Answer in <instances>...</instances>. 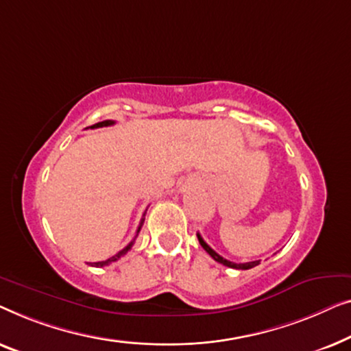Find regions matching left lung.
Segmentation results:
<instances>
[{
    "mask_svg": "<svg viewBox=\"0 0 351 351\" xmlns=\"http://www.w3.org/2000/svg\"><path fill=\"white\" fill-rule=\"evenodd\" d=\"M197 239H199V243L202 245V248H204L206 253H208L211 258H213L216 263H219V264H223V265H226V267H232V269H239V270H248V269H253V267H256V265H259V263L261 261H251V263H243V264H235V263H230V261H227V259H224L223 256H219L218 253H216V251L213 250V248H210L208 245H206V241L202 239V235L200 234H197Z\"/></svg>",
    "mask_w": 351,
    "mask_h": 351,
    "instance_id": "1",
    "label": "left lung"
}]
</instances>
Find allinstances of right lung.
Segmentation results:
<instances>
[{"mask_svg": "<svg viewBox=\"0 0 351 351\" xmlns=\"http://www.w3.org/2000/svg\"><path fill=\"white\" fill-rule=\"evenodd\" d=\"M114 124V121H103V122H98V124H93V125H90V128H100V127H108V125H112ZM143 221L145 219H141V223H140V227H138V230H136V235H138V232H140V229H141V226H143ZM132 245H133V241H130V243H128L124 250H121L119 253L117 254H114L112 256V258H110V259H106V261H101V263H93L92 265L93 267H103V265H108V264H111V263H116L117 259L121 258V256H124V254H127V251L132 248Z\"/></svg>", "mask_w": 351, "mask_h": 351, "instance_id": "add662e5", "label": "right lung"}]
</instances>
